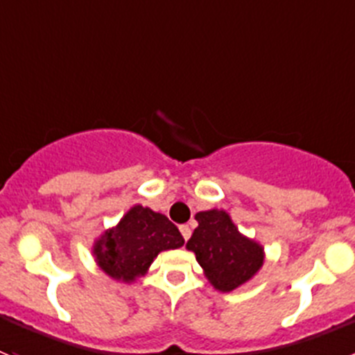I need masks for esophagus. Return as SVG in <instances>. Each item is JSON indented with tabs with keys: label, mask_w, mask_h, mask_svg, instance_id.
<instances>
[{
	"label": "esophagus",
	"mask_w": 355,
	"mask_h": 355,
	"mask_svg": "<svg viewBox=\"0 0 355 355\" xmlns=\"http://www.w3.org/2000/svg\"><path fill=\"white\" fill-rule=\"evenodd\" d=\"M180 234H182V237L185 239V241H189V239H191V228H189L187 225H182Z\"/></svg>",
	"instance_id": "1"
}]
</instances>
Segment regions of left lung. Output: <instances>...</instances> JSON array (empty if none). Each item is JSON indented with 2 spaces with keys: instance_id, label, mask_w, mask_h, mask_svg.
<instances>
[{
  "instance_id": "8db88e82",
  "label": "left lung",
  "mask_w": 355,
  "mask_h": 355,
  "mask_svg": "<svg viewBox=\"0 0 355 355\" xmlns=\"http://www.w3.org/2000/svg\"><path fill=\"white\" fill-rule=\"evenodd\" d=\"M196 220L199 227L189 239L187 249L196 254L214 288L232 292L259 271L264 261L263 247L244 237L227 211H200Z\"/></svg>"
}]
</instances>
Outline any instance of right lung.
<instances>
[{
  "instance_id": "obj_1",
  "label": "right lung",
  "mask_w": 355,
  "mask_h": 355,
  "mask_svg": "<svg viewBox=\"0 0 355 355\" xmlns=\"http://www.w3.org/2000/svg\"><path fill=\"white\" fill-rule=\"evenodd\" d=\"M182 245L184 237L164 214L134 206L116 227L96 241L94 256L106 275L128 284L146 275L161 250Z\"/></svg>"
}]
</instances>
